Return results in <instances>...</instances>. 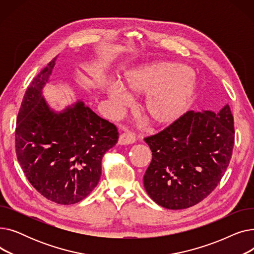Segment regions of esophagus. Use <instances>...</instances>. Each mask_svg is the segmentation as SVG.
I'll return each instance as SVG.
<instances>
[{
    "label": "esophagus",
    "instance_id": "34e87169",
    "mask_svg": "<svg viewBox=\"0 0 254 254\" xmlns=\"http://www.w3.org/2000/svg\"><path fill=\"white\" fill-rule=\"evenodd\" d=\"M136 141V138L134 135L128 134V132H125V134H122L118 138V144L119 145H129V144H134Z\"/></svg>",
    "mask_w": 254,
    "mask_h": 254
}]
</instances>
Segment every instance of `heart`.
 <instances>
[{"mask_svg": "<svg viewBox=\"0 0 254 254\" xmlns=\"http://www.w3.org/2000/svg\"><path fill=\"white\" fill-rule=\"evenodd\" d=\"M124 87L130 96L146 95L139 107L141 116L153 127L174 124L188 111L196 92V80L189 66L177 63H153L128 71ZM106 96L115 115L128 104L119 84L106 87Z\"/></svg>", "mask_w": 254, "mask_h": 254, "instance_id": "1", "label": "heart"}]
</instances>
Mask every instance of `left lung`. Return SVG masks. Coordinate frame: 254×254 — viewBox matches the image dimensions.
I'll use <instances>...</instances> for the list:
<instances>
[{
  "label": "left lung",
  "instance_id": "obj_1",
  "mask_svg": "<svg viewBox=\"0 0 254 254\" xmlns=\"http://www.w3.org/2000/svg\"><path fill=\"white\" fill-rule=\"evenodd\" d=\"M145 142L152 152L143 178L146 192L166 209L194 206L214 190L230 164L235 143L230 106L218 113L186 112Z\"/></svg>",
  "mask_w": 254,
  "mask_h": 254
}]
</instances>
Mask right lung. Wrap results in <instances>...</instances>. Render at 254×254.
<instances>
[{
	"label": "right lung",
	"instance_id": "right-lung-1",
	"mask_svg": "<svg viewBox=\"0 0 254 254\" xmlns=\"http://www.w3.org/2000/svg\"><path fill=\"white\" fill-rule=\"evenodd\" d=\"M58 57L26 89L18 112L15 148L30 183L50 201L72 205L98 185L103 155L116 144L114 125L98 116L83 101L56 111L43 96Z\"/></svg>",
	"mask_w": 254,
	"mask_h": 254
}]
</instances>
